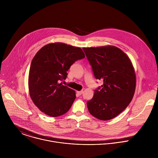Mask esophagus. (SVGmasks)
<instances>
[{
	"instance_id": "esophagus-1",
	"label": "esophagus",
	"mask_w": 158,
	"mask_h": 158,
	"mask_svg": "<svg viewBox=\"0 0 158 158\" xmlns=\"http://www.w3.org/2000/svg\"><path fill=\"white\" fill-rule=\"evenodd\" d=\"M77 94H78V95H81V94H82V93H83V91L81 90V91H77Z\"/></svg>"
}]
</instances>
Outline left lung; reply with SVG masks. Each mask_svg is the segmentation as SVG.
Returning <instances> with one entry per match:
<instances>
[{
  "instance_id": "8db88e82",
  "label": "left lung",
  "mask_w": 158,
  "mask_h": 158,
  "mask_svg": "<svg viewBox=\"0 0 158 158\" xmlns=\"http://www.w3.org/2000/svg\"><path fill=\"white\" fill-rule=\"evenodd\" d=\"M94 77L103 84L87 102L89 113L100 120H110L120 114L131 102L136 88L132 63L114 46L83 48Z\"/></svg>"
}]
</instances>
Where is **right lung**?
Instances as JSON below:
<instances>
[{
	"label": "right lung",
	"instance_id": "right-lung-1",
	"mask_svg": "<svg viewBox=\"0 0 158 158\" xmlns=\"http://www.w3.org/2000/svg\"><path fill=\"white\" fill-rule=\"evenodd\" d=\"M79 47L56 42L40 49L31 63L28 75L30 96L45 114L57 117L66 113L76 98L75 90L63 85L74 62L85 58Z\"/></svg>",
	"mask_w": 158,
	"mask_h": 158
}]
</instances>
